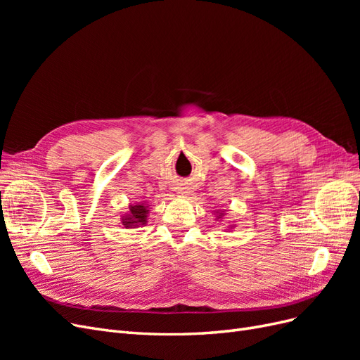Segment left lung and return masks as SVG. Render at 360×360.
Instances as JSON below:
<instances>
[{
  "label": "left lung",
  "mask_w": 360,
  "mask_h": 360,
  "mask_svg": "<svg viewBox=\"0 0 360 360\" xmlns=\"http://www.w3.org/2000/svg\"><path fill=\"white\" fill-rule=\"evenodd\" d=\"M214 214H216V219H221V217H222L225 213H224V212H219V210H217ZM231 228H233V226H231Z\"/></svg>",
  "instance_id": "left-lung-1"
}]
</instances>
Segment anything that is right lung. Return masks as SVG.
Instances as JSON below:
<instances>
[{
	"instance_id": "obj_1",
	"label": "right lung",
	"mask_w": 360,
	"mask_h": 360,
	"mask_svg": "<svg viewBox=\"0 0 360 360\" xmlns=\"http://www.w3.org/2000/svg\"><path fill=\"white\" fill-rule=\"evenodd\" d=\"M148 204L146 202H136L130 204L127 213L122 216V225L123 228H136L147 224L148 217Z\"/></svg>"
}]
</instances>
